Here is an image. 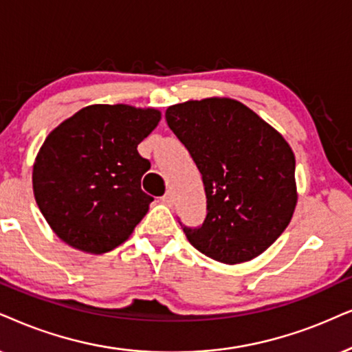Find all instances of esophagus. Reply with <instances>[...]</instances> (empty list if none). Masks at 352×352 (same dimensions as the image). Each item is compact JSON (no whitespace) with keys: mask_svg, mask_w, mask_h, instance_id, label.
<instances>
[{"mask_svg":"<svg viewBox=\"0 0 352 352\" xmlns=\"http://www.w3.org/2000/svg\"><path fill=\"white\" fill-rule=\"evenodd\" d=\"M161 199H162L164 204H167V206H172V204H173V193H172V191H167V193L164 195Z\"/></svg>","mask_w":352,"mask_h":352,"instance_id":"34e87169","label":"esophagus"}]
</instances>
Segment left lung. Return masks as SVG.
Listing matches in <instances>:
<instances>
[{"label": "left lung", "mask_w": 352, "mask_h": 352, "mask_svg": "<svg viewBox=\"0 0 352 352\" xmlns=\"http://www.w3.org/2000/svg\"><path fill=\"white\" fill-rule=\"evenodd\" d=\"M168 128L201 172L206 217L184 232L226 265L263 253L284 232L297 203L296 157L287 141L242 102L188 100L166 110Z\"/></svg>", "instance_id": "obj_1"}]
</instances>
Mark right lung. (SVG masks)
<instances>
[{
	"instance_id": "right-lung-1",
	"label": "right lung",
	"mask_w": 352,
	"mask_h": 352,
	"mask_svg": "<svg viewBox=\"0 0 352 352\" xmlns=\"http://www.w3.org/2000/svg\"><path fill=\"white\" fill-rule=\"evenodd\" d=\"M161 122L155 109L89 105L60 123L34 162V197L53 232L76 250L105 253L130 237L153 197L138 144Z\"/></svg>"
}]
</instances>
